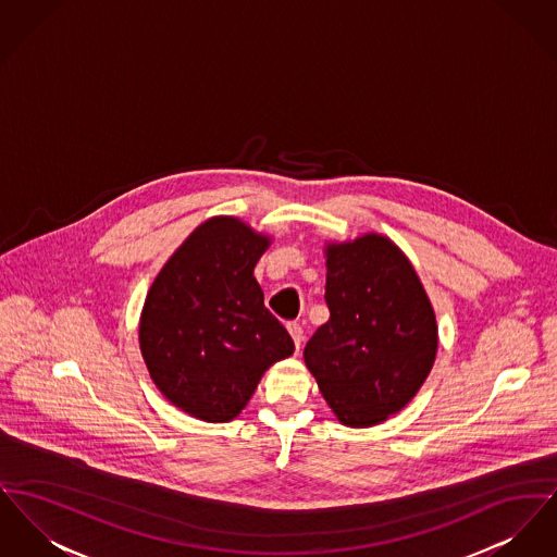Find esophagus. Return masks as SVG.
Returning a JSON list of instances; mask_svg holds the SVG:
<instances>
[{
    "instance_id": "34e87169",
    "label": "esophagus",
    "mask_w": 557,
    "mask_h": 557,
    "mask_svg": "<svg viewBox=\"0 0 557 557\" xmlns=\"http://www.w3.org/2000/svg\"><path fill=\"white\" fill-rule=\"evenodd\" d=\"M288 332H290V336H293V341H295L296 349H300V343H302V327H300V324L290 322V324H288Z\"/></svg>"
}]
</instances>
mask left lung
Here are the masks:
<instances>
[{
  "label": "left lung",
  "instance_id": "1",
  "mask_svg": "<svg viewBox=\"0 0 557 557\" xmlns=\"http://www.w3.org/2000/svg\"><path fill=\"white\" fill-rule=\"evenodd\" d=\"M324 252L330 320L302 358L343 425H379L423 387L437 351L435 313L389 237L366 233Z\"/></svg>",
  "mask_w": 557,
  "mask_h": 557
}]
</instances>
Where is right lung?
<instances>
[{
  "instance_id": "add662e5",
  "label": "right lung",
  "mask_w": 557,
  "mask_h": 557,
  "mask_svg": "<svg viewBox=\"0 0 557 557\" xmlns=\"http://www.w3.org/2000/svg\"><path fill=\"white\" fill-rule=\"evenodd\" d=\"M271 237L235 216L201 223L151 284L140 354L170 404L208 423L233 421L264 370L295 343L264 307L255 267Z\"/></svg>"
}]
</instances>
